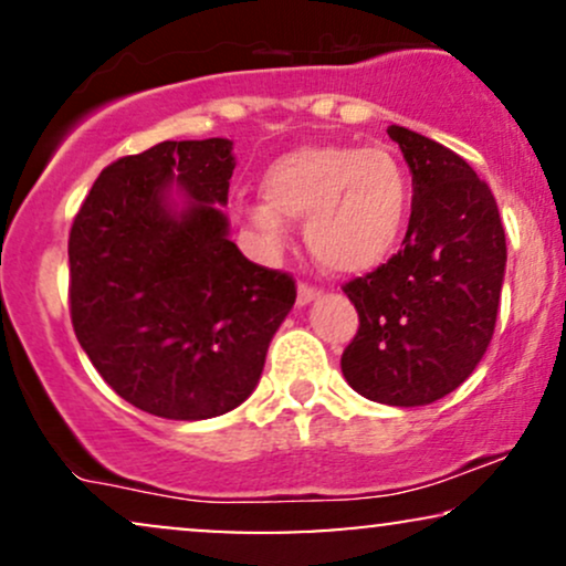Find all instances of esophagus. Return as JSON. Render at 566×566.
Instances as JSON below:
<instances>
[{"label": "esophagus", "mask_w": 566, "mask_h": 566, "mask_svg": "<svg viewBox=\"0 0 566 566\" xmlns=\"http://www.w3.org/2000/svg\"><path fill=\"white\" fill-rule=\"evenodd\" d=\"M319 295H322L319 287H314V284L301 282V287H297V305L311 303V301H314V297H319Z\"/></svg>", "instance_id": "esophagus-1"}]
</instances>
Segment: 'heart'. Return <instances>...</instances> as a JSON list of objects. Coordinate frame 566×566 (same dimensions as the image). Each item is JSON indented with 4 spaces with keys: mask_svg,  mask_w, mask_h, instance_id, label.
Masks as SVG:
<instances>
[{
    "mask_svg": "<svg viewBox=\"0 0 566 566\" xmlns=\"http://www.w3.org/2000/svg\"><path fill=\"white\" fill-rule=\"evenodd\" d=\"M247 220L269 247L287 242V220L305 218V242L343 274L375 269L399 244L409 216V175L386 146H303L263 172Z\"/></svg>",
    "mask_w": 566,
    "mask_h": 566,
    "instance_id": "heart-1",
    "label": "heart"
}]
</instances>
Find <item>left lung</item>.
<instances>
[{"mask_svg":"<svg viewBox=\"0 0 566 566\" xmlns=\"http://www.w3.org/2000/svg\"><path fill=\"white\" fill-rule=\"evenodd\" d=\"M415 199L401 250L343 284L359 329L340 356L348 386L391 407L460 386L495 333L505 231L490 186L441 143L391 125Z\"/></svg>","mask_w":566,"mask_h":566,"instance_id":"left-lung-1","label":"left lung"}]
</instances>
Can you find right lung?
<instances>
[{
  "label": "right lung",
  "mask_w": 566,
  "mask_h": 566,
  "mask_svg": "<svg viewBox=\"0 0 566 566\" xmlns=\"http://www.w3.org/2000/svg\"><path fill=\"white\" fill-rule=\"evenodd\" d=\"M179 175L175 176L174 172ZM231 140H165L112 161L69 233V311L84 354L133 407L218 418L261 380L297 287L229 239ZM178 182L189 207L172 213Z\"/></svg>",
  "instance_id": "1"
}]
</instances>
